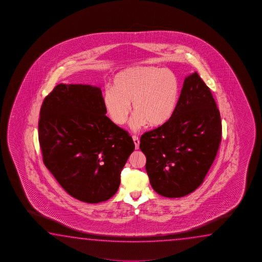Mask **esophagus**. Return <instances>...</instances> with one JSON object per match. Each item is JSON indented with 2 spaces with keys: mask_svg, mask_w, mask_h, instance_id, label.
Returning a JSON list of instances; mask_svg holds the SVG:
<instances>
[{
  "mask_svg": "<svg viewBox=\"0 0 262 262\" xmlns=\"http://www.w3.org/2000/svg\"><path fill=\"white\" fill-rule=\"evenodd\" d=\"M133 138L134 143H135V147H136V149H138L139 148V138L137 136H133L132 137Z\"/></svg>",
  "mask_w": 262,
  "mask_h": 262,
  "instance_id": "34e87169",
  "label": "esophagus"
}]
</instances>
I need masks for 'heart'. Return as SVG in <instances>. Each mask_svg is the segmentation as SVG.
Returning <instances> with one entry per match:
<instances>
[{
  "label": "heart",
  "mask_w": 262,
  "mask_h": 262,
  "mask_svg": "<svg viewBox=\"0 0 262 262\" xmlns=\"http://www.w3.org/2000/svg\"><path fill=\"white\" fill-rule=\"evenodd\" d=\"M179 99V82L175 74L156 67H132L116 74L113 88H106L102 103L107 116L118 125L128 119L132 102V128L147 123L158 127L173 116Z\"/></svg>",
  "instance_id": "1"
}]
</instances>
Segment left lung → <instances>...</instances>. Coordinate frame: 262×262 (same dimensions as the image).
<instances>
[{"mask_svg":"<svg viewBox=\"0 0 262 262\" xmlns=\"http://www.w3.org/2000/svg\"><path fill=\"white\" fill-rule=\"evenodd\" d=\"M221 137L216 102L194 72L184 80L171 118L140 138L139 147L146 156V173L154 191L169 198L195 191L213 164Z\"/></svg>","mask_w":262,"mask_h":262,"instance_id":"left-lung-1","label":"left lung"}]
</instances>
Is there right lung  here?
Instances as JSON below:
<instances>
[{
  "label": "right lung",
  "mask_w": 262,
  "mask_h": 262,
  "mask_svg": "<svg viewBox=\"0 0 262 262\" xmlns=\"http://www.w3.org/2000/svg\"><path fill=\"white\" fill-rule=\"evenodd\" d=\"M105 114L101 89L83 84L57 85L40 109L45 166L70 195L89 204L115 195L135 149L128 132Z\"/></svg>",
  "instance_id": "right-lung-1"
}]
</instances>
